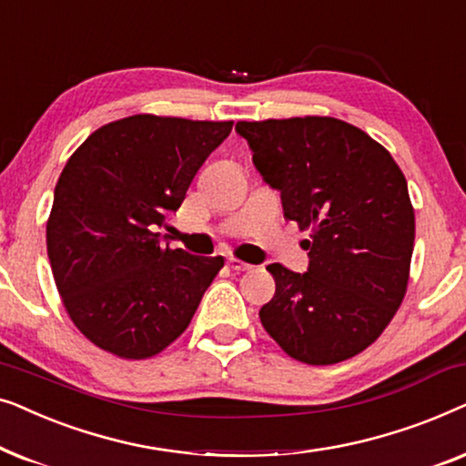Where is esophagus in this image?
Here are the masks:
<instances>
[{"label":"esophagus","mask_w":466,"mask_h":466,"mask_svg":"<svg viewBox=\"0 0 466 466\" xmlns=\"http://www.w3.org/2000/svg\"><path fill=\"white\" fill-rule=\"evenodd\" d=\"M227 265L231 267L233 271H250L252 269V265H248V263H244V260H239V258H227Z\"/></svg>","instance_id":"obj_1"}]
</instances>
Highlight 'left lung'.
I'll return each instance as SVG.
<instances>
[{
  "label": "left lung",
  "instance_id": "obj_1",
  "mask_svg": "<svg viewBox=\"0 0 466 466\" xmlns=\"http://www.w3.org/2000/svg\"><path fill=\"white\" fill-rule=\"evenodd\" d=\"M252 161L279 190L284 216L311 228L305 273L267 267L276 295L258 311L292 359L335 365L381 335L410 279L416 218L407 180L384 146L330 116L235 127Z\"/></svg>",
  "mask_w": 466,
  "mask_h": 466
}]
</instances>
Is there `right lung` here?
I'll return each mask as SVG.
<instances>
[{
  "label": "right lung",
  "mask_w": 466,
  "mask_h": 466,
  "mask_svg": "<svg viewBox=\"0 0 466 466\" xmlns=\"http://www.w3.org/2000/svg\"><path fill=\"white\" fill-rule=\"evenodd\" d=\"M231 129V120L136 114L69 157L46 225L48 258L69 318L97 348L142 360L187 330L225 258L161 248L157 227Z\"/></svg>",
  "instance_id": "add662e5"
}]
</instances>
